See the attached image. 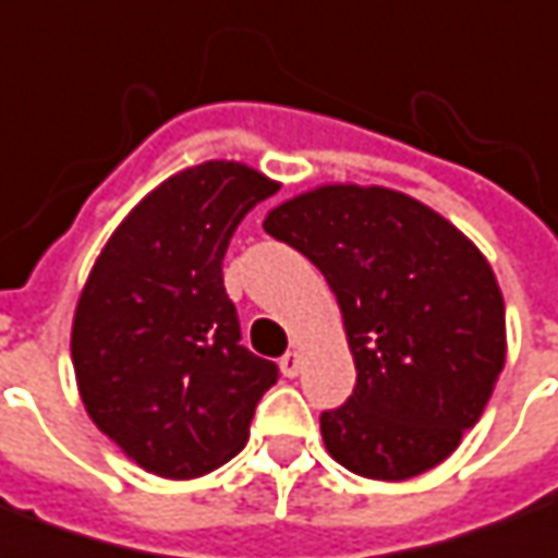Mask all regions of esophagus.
I'll list each match as a JSON object with an SVG mask.
<instances>
[{
	"label": "esophagus",
	"instance_id": "esophagus-1",
	"mask_svg": "<svg viewBox=\"0 0 558 558\" xmlns=\"http://www.w3.org/2000/svg\"><path fill=\"white\" fill-rule=\"evenodd\" d=\"M279 369H282V375H288V378H294V375H300V369H303V361H300L298 351H288L286 357L279 361Z\"/></svg>",
	"mask_w": 558,
	"mask_h": 558
}]
</instances>
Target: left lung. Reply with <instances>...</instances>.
I'll use <instances>...</instances> for the list:
<instances>
[{
    "label": "left lung",
    "mask_w": 558,
    "mask_h": 558,
    "mask_svg": "<svg viewBox=\"0 0 558 558\" xmlns=\"http://www.w3.org/2000/svg\"><path fill=\"white\" fill-rule=\"evenodd\" d=\"M264 231L303 252L342 310L357 385L322 412L330 457L373 481L448 460L505 366V300L475 243L381 185L312 189Z\"/></svg>",
    "instance_id": "left-lung-1"
}]
</instances>
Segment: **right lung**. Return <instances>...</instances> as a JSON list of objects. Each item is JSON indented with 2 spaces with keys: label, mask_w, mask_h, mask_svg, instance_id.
Wrapping results in <instances>:
<instances>
[{
  "label": "right lung",
  "mask_w": 558,
  "mask_h": 558,
  "mask_svg": "<svg viewBox=\"0 0 558 558\" xmlns=\"http://www.w3.org/2000/svg\"><path fill=\"white\" fill-rule=\"evenodd\" d=\"M276 183L240 161L173 173L122 219L74 312L71 361L93 424L159 477L236 457L279 366L240 345L222 258Z\"/></svg>",
  "instance_id": "obj_1"
}]
</instances>
